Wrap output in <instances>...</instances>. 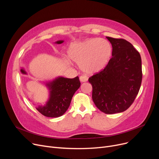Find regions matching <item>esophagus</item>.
I'll return each instance as SVG.
<instances>
[{"label": "esophagus", "mask_w": 159, "mask_h": 159, "mask_svg": "<svg viewBox=\"0 0 159 159\" xmlns=\"http://www.w3.org/2000/svg\"><path fill=\"white\" fill-rule=\"evenodd\" d=\"M80 80L81 82H86L88 80V77L86 76H84L82 75L80 77Z\"/></svg>", "instance_id": "esophagus-1"}]
</instances>
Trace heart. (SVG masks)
<instances>
[{"instance_id": "b5f03b06", "label": "heart", "mask_w": 159, "mask_h": 159, "mask_svg": "<svg viewBox=\"0 0 159 159\" xmlns=\"http://www.w3.org/2000/svg\"><path fill=\"white\" fill-rule=\"evenodd\" d=\"M112 55V47L106 39L93 38L74 42L67 50L68 57L87 74H94L107 66Z\"/></svg>"}]
</instances>
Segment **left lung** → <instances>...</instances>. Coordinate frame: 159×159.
<instances>
[{
    "label": "left lung",
    "instance_id": "1",
    "mask_svg": "<svg viewBox=\"0 0 159 159\" xmlns=\"http://www.w3.org/2000/svg\"><path fill=\"white\" fill-rule=\"evenodd\" d=\"M106 38L112 47V57L103 70L88 80L95 105L112 114L126 111L134 102L142 82V65L139 52L130 42Z\"/></svg>",
    "mask_w": 159,
    "mask_h": 159
}]
</instances>
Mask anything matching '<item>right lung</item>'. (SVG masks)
<instances>
[{
  "label": "right lung",
  "mask_w": 159,
  "mask_h": 159,
  "mask_svg": "<svg viewBox=\"0 0 159 159\" xmlns=\"http://www.w3.org/2000/svg\"><path fill=\"white\" fill-rule=\"evenodd\" d=\"M63 41L59 40L56 43L61 44ZM20 71L23 74H27L23 68ZM46 85L50 90L48 100L46 105H39L36 109L47 117H59L67 111L74 93L80 88V82L79 77L73 79L59 77L47 83Z\"/></svg>",
  "instance_id": "add662e5"
}]
</instances>
